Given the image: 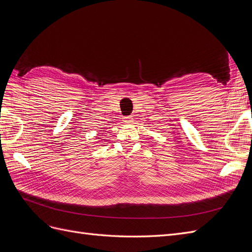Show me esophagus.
Segmentation results:
<instances>
[{"mask_svg":"<svg viewBox=\"0 0 252 252\" xmlns=\"http://www.w3.org/2000/svg\"><path fill=\"white\" fill-rule=\"evenodd\" d=\"M123 121L125 122L126 124H129V123H131V122H132V118L131 117H124Z\"/></svg>","mask_w":252,"mask_h":252,"instance_id":"esophagus-1","label":"esophagus"}]
</instances>
